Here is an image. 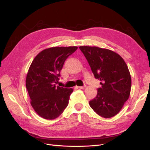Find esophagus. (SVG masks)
Wrapping results in <instances>:
<instances>
[{
    "mask_svg": "<svg viewBox=\"0 0 150 150\" xmlns=\"http://www.w3.org/2000/svg\"><path fill=\"white\" fill-rule=\"evenodd\" d=\"M86 87V85H84L83 86H78V88H79V89H84Z\"/></svg>",
    "mask_w": 150,
    "mask_h": 150,
    "instance_id": "34e87169",
    "label": "esophagus"
}]
</instances>
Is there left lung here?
I'll return each mask as SVG.
<instances>
[{"label": "left lung", "mask_w": 150, "mask_h": 150, "mask_svg": "<svg viewBox=\"0 0 150 150\" xmlns=\"http://www.w3.org/2000/svg\"><path fill=\"white\" fill-rule=\"evenodd\" d=\"M95 78L101 88L89 105L98 115L109 118L116 115L128 100L131 87L128 67L119 54L107 49L80 46Z\"/></svg>", "instance_id": "8db88e82"}]
</instances>
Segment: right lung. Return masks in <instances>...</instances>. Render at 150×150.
<instances>
[{
	"label": "right lung",
	"instance_id": "obj_1",
	"mask_svg": "<svg viewBox=\"0 0 150 150\" xmlns=\"http://www.w3.org/2000/svg\"><path fill=\"white\" fill-rule=\"evenodd\" d=\"M77 49L76 46L46 49L31 63L26 77V88L32 107L44 119H56L68 105L73 89L56 84L66 59Z\"/></svg>",
	"mask_w": 150,
	"mask_h": 150
}]
</instances>
